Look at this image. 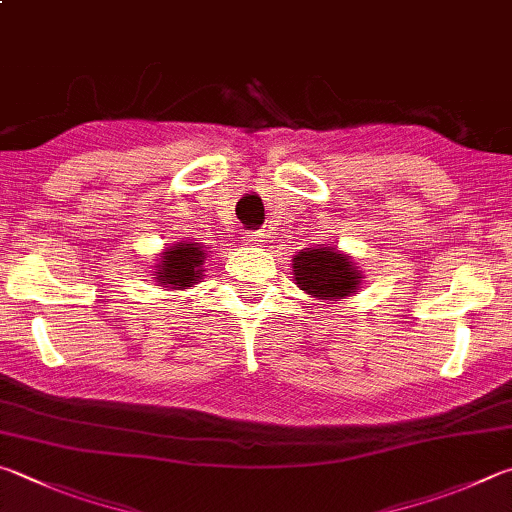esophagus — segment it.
Returning <instances> with one entry per match:
<instances>
[{"label":"esophagus","instance_id":"obj_1","mask_svg":"<svg viewBox=\"0 0 512 512\" xmlns=\"http://www.w3.org/2000/svg\"><path fill=\"white\" fill-rule=\"evenodd\" d=\"M244 241H246L248 246H257L259 241H264V232H246Z\"/></svg>","mask_w":512,"mask_h":512}]
</instances>
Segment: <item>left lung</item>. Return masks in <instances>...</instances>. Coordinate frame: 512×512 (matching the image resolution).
<instances>
[{
    "label": "left lung",
    "mask_w": 512,
    "mask_h": 512,
    "mask_svg": "<svg viewBox=\"0 0 512 512\" xmlns=\"http://www.w3.org/2000/svg\"><path fill=\"white\" fill-rule=\"evenodd\" d=\"M297 286L320 300H340L358 291L360 275L336 248H304L293 257Z\"/></svg>",
    "instance_id": "left-lung-1"
}]
</instances>
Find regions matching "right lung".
<instances>
[{
  "instance_id": "add662e5",
  "label": "right lung",
  "mask_w": 512,
  "mask_h": 512,
  "mask_svg": "<svg viewBox=\"0 0 512 512\" xmlns=\"http://www.w3.org/2000/svg\"><path fill=\"white\" fill-rule=\"evenodd\" d=\"M208 250H203L201 244H174L163 253V262L156 280L165 288H185L190 284H197L201 280V264L206 259Z\"/></svg>"
}]
</instances>
